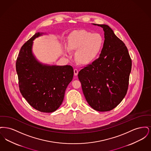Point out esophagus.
Masks as SVG:
<instances>
[{"instance_id":"esophagus-1","label":"esophagus","mask_w":151,"mask_h":151,"mask_svg":"<svg viewBox=\"0 0 151 151\" xmlns=\"http://www.w3.org/2000/svg\"><path fill=\"white\" fill-rule=\"evenodd\" d=\"M73 72H74V75H75V76H77L78 75V70H77V69H74V70H73Z\"/></svg>"}]
</instances>
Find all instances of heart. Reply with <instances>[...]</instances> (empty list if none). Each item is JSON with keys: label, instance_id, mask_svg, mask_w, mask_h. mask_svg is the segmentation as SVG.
<instances>
[{"label": "heart", "instance_id": "1", "mask_svg": "<svg viewBox=\"0 0 151 151\" xmlns=\"http://www.w3.org/2000/svg\"><path fill=\"white\" fill-rule=\"evenodd\" d=\"M104 45V39L100 33L84 30L72 33L68 39L65 54L69 55L70 51H76L75 59L79 63L88 65L92 62L99 55Z\"/></svg>", "mask_w": 151, "mask_h": 151}]
</instances>
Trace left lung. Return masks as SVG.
<instances>
[{
	"label": "left lung",
	"mask_w": 151,
	"mask_h": 151,
	"mask_svg": "<svg viewBox=\"0 0 151 151\" xmlns=\"http://www.w3.org/2000/svg\"><path fill=\"white\" fill-rule=\"evenodd\" d=\"M103 28L104 43L100 57L81 69L78 78L88 104L99 111L118 106L127 93L132 61L125 44L108 25Z\"/></svg>",
	"instance_id": "obj_1"
}]
</instances>
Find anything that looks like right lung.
I'll list each match as a JSON object with an SVG mask.
<instances>
[{
  "label": "right lung",
  "instance_id": "add662e5",
  "mask_svg": "<svg viewBox=\"0 0 151 151\" xmlns=\"http://www.w3.org/2000/svg\"><path fill=\"white\" fill-rule=\"evenodd\" d=\"M37 32L24 43L16 63L20 91L30 106L43 113H51L62 104L65 91L72 81V66L45 65L32 52L33 41L42 36Z\"/></svg>",
  "mask_w": 151,
  "mask_h": 151
}]
</instances>
